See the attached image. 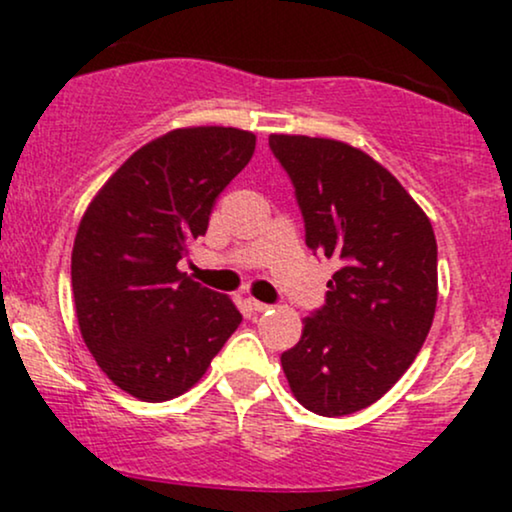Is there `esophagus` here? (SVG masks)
<instances>
[{
	"mask_svg": "<svg viewBox=\"0 0 512 512\" xmlns=\"http://www.w3.org/2000/svg\"><path fill=\"white\" fill-rule=\"evenodd\" d=\"M248 308L252 310V313H264V310H269V305L267 303H262V301H255V298H248Z\"/></svg>",
	"mask_w": 512,
	"mask_h": 512,
	"instance_id": "obj_1",
	"label": "esophagus"
}]
</instances>
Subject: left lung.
Listing matches in <instances>:
<instances>
[{"mask_svg": "<svg viewBox=\"0 0 512 512\" xmlns=\"http://www.w3.org/2000/svg\"><path fill=\"white\" fill-rule=\"evenodd\" d=\"M296 190L305 245L339 260L325 305L281 354L293 397L320 416L370 407L424 346L438 301V245L390 170L344 142L272 134Z\"/></svg>", "mask_w": 512, "mask_h": 512, "instance_id": "left-lung-1", "label": "left lung"}]
</instances>
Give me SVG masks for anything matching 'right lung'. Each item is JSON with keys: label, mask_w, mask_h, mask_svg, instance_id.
<instances>
[{"label": "right lung", "mask_w": 512, "mask_h": 512, "mask_svg": "<svg viewBox=\"0 0 512 512\" xmlns=\"http://www.w3.org/2000/svg\"><path fill=\"white\" fill-rule=\"evenodd\" d=\"M252 154L245 129H173L134 151L88 204L72 250L76 320L103 373L132 397L190 390L243 320L178 262Z\"/></svg>", "instance_id": "1"}]
</instances>
